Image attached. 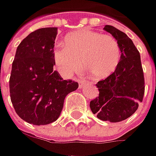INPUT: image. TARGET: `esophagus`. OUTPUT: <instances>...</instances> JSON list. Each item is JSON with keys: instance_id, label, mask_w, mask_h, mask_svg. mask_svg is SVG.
<instances>
[{"instance_id": "34e87169", "label": "esophagus", "mask_w": 156, "mask_h": 156, "mask_svg": "<svg viewBox=\"0 0 156 156\" xmlns=\"http://www.w3.org/2000/svg\"><path fill=\"white\" fill-rule=\"evenodd\" d=\"M86 83V81L85 80H83V79H79L78 80V87H79V89H81V88H83V84L84 83Z\"/></svg>"}]
</instances>
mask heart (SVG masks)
<instances>
[{
  "label": "heart",
  "mask_w": 156,
  "mask_h": 156,
  "mask_svg": "<svg viewBox=\"0 0 156 156\" xmlns=\"http://www.w3.org/2000/svg\"><path fill=\"white\" fill-rule=\"evenodd\" d=\"M58 42L52 51L57 69L65 77H70L83 68L93 78L103 79L110 76L121 59V47L113 36L82 30Z\"/></svg>",
  "instance_id": "b5f03b06"
}]
</instances>
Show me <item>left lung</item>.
<instances>
[{"label":"left lung","instance_id":"8db88e82","mask_svg":"<svg viewBox=\"0 0 156 156\" xmlns=\"http://www.w3.org/2000/svg\"><path fill=\"white\" fill-rule=\"evenodd\" d=\"M104 29L118 41L121 59L114 73L96 84L99 96L90 101V107L100 120L118 122L138 109L144 95V76L140 53L128 35L109 25Z\"/></svg>","mask_w":156,"mask_h":156}]
</instances>
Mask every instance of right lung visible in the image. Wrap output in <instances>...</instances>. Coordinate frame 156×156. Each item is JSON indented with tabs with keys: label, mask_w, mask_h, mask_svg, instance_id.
Here are the masks:
<instances>
[{
	"label": "right lung",
	"mask_w": 156,
	"mask_h": 156,
	"mask_svg": "<svg viewBox=\"0 0 156 156\" xmlns=\"http://www.w3.org/2000/svg\"><path fill=\"white\" fill-rule=\"evenodd\" d=\"M57 27L31 33L20 42L9 78L10 98L20 117L34 125H46L60 115L64 101L78 88L73 80H63L52 56Z\"/></svg>",
	"instance_id": "right-lung-1"
}]
</instances>
